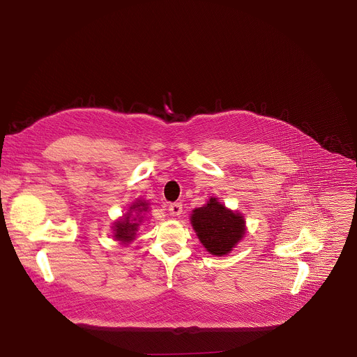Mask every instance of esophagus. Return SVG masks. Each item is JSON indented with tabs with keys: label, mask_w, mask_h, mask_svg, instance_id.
Wrapping results in <instances>:
<instances>
[{
	"label": "esophagus",
	"mask_w": 357,
	"mask_h": 357,
	"mask_svg": "<svg viewBox=\"0 0 357 357\" xmlns=\"http://www.w3.org/2000/svg\"><path fill=\"white\" fill-rule=\"evenodd\" d=\"M168 212L171 216H181L183 209H182V203L176 202V203H171L169 208H168Z\"/></svg>",
	"instance_id": "obj_1"
}]
</instances>
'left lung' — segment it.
I'll return each mask as SVG.
<instances>
[{
  "mask_svg": "<svg viewBox=\"0 0 357 357\" xmlns=\"http://www.w3.org/2000/svg\"><path fill=\"white\" fill-rule=\"evenodd\" d=\"M190 225L202 245L216 257L231 252L247 231L244 216L226 208L215 196L192 211Z\"/></svg>",
  "mask_w": 357,
  "mask_h": 357,
  "instance_id": "obj_1",
  "label": "left lung"
}]
</instances>
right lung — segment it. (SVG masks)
<instances>
[{"instance_id":"1","label":"right lung","mask_w":357,"mask_h":357,"mask_svg":"<svg viewBox=\"0 0 357 357\" xmlns=\"http://www.w3.org/2000/svg\"><path fill=\"white\" fill-rule=\"evenodd\" d=\"M149 211V203L144 199H135L127 213L113 223V237L123 245H128L137 238L138 229L145 219V213Z\"/></svg>"}]
</instances>
